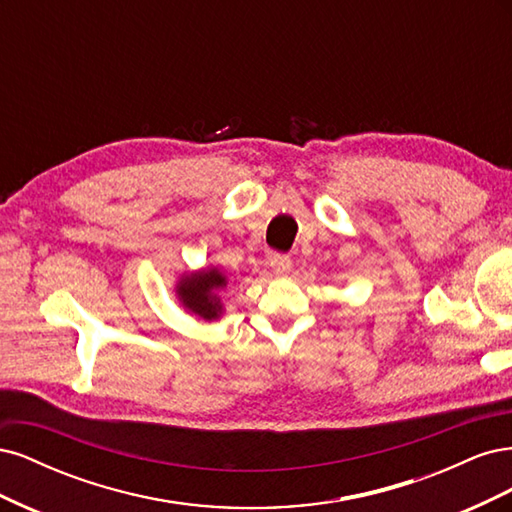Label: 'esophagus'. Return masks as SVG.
<instances>
[{
    "mask_svg": "<svg viewBox=\"0 0 512 512\" xmlns=\"http://www.w3.org/2000/svg\"><path fill=\"white\" fill-rule=\"evenodd\" d=\"M271 269L275 275H286L292 269V262L286 254H273L271 256Z\"/></svg>",
    "mask_w": 512,
    "mask_h": 512,
    "instance_id": "esophagus-1",
    "label": "esophagus"
}]
</instances>
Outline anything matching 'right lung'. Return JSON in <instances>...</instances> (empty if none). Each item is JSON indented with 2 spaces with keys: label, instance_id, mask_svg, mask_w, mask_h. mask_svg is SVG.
I'll list each match as a JSON object with an SVG mask.
<instances>
[{
  "label": "right lung",
  "instance_id": "obj_1",
  "mask_svg": "<svg viewBox=\"0 0 512 512\" xmlns=\"http://www.w3.org/2000/svg\"><path fill=\"white\" fill-rule=\"evenodd\" d=\"M226 288V275L218 269H203L183 275L177 284V297L185 309L207 322L218 320L224 305L218 290Z\"/></svg>",
  "mask_w": 512,
  "mask_h": 512
}]
</instances>
